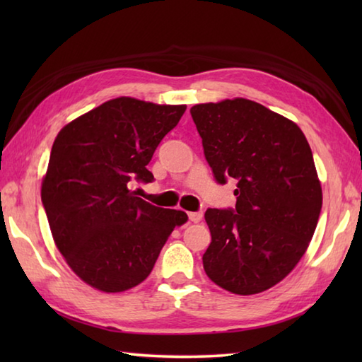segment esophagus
<instances>
[{"instance_id": "34e87169", "label": "esophagus", "mask_w": 362, "mask_h": 362, "mask_svg": "<svg viewBox=\"0 0 362 362\" xmlns=\"http://www.w3.org/2000/svg\"><path fill=\"white\" fill-rule=\"evenodd\" d=\"M188 218L191 222H194V224H197V222H201L202 218H204V213L202 211H193V213H188Z\"/></svg>"}]
</instances>
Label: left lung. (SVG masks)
Here are the masks:
<instances>
[{"instance_id": "8db88e82", "label": "left lung", "mask_w": 362, "mask_h": 362, "mask_svg": "<svg viewBox=\"0 0 362 362\" xmlns=\"http://www.w3.org/2000/svg\"><path fill=\"white\" fill-rule=\"evenodd\" d=\"M204 156L221 185L235 179V209H209L210 280L233 294L281 281L316 230L322 188L302 130L264 105L236 98L191 107Z\"/></svg>"}]
</instances>
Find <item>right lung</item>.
<instances>
[{
	"label": "right lung",
	"instance_id": "obj_1",
	"mask_svg": "<svg viewBox=\"0 0 362 362\" xmlns=\"http://www.w3.org/2000/svg\"><path fill=\"white\" fill-rule=\"evenodd\" d=\"M187 105L117 98L60 130L42 183V202L57 249L74 274L104 292L148 279L185 211L143 201L135 183L153 182L157 146Z\"/></svg>",
	"mask_w": 362,
	"mask_h": 362
}]
</instances>
